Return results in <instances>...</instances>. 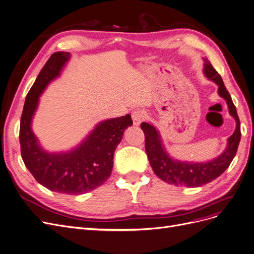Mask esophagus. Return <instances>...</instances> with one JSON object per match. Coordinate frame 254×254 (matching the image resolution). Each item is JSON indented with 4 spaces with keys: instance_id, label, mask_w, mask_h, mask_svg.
Segmentation results:
<instances>
[{
    "instance_id": "obj_1",
    "label": "esophagus",
    "mask_w": 254,
    "mask_h": 254,
    "mask_svg": "<svg viewBox=\"0 0 254 254\" xmlns=\"http://www.w3.org/2000/svg\"><path fill=\"white\" fill-rule=\"evenodd\" d=\"M143 118H144V114L142 111L137 110V111H134L133 113H132V120H133V124L135 126H138L141 123Z\"/></svg>"
}]
</instances>
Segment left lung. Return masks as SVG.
<instances>
[{
  "mask_svg": "<svg viewBox=\"0 0 254 254\" xmlns=\"http://www.w3.org/2000/svg\"><path fill=\"white\" fill-rule=\"evenodd\" d=\"M203 73L210 80H213L218 86V94L224 98L231 116L237 122L234 134L228 138L225 151L217 158L208 162L194 163L182 162L171 158L163 147L161 136L153 125L141 123L140 128L144 133V147L148 155V159L155 175L158 176L164 182L175 186L199 187L218 178L225 172L226 168L233 161L238 151L241 139L240 120L237 114L236 106L232 100L231 95L226 90L221 76L218 74L208 59H203Z\"/></svg>",
  "mask_w": 254,
  "mask_h": 254,
  "instance_id": "left-lung-1",
  "label": "left lung"
}]
</instances>
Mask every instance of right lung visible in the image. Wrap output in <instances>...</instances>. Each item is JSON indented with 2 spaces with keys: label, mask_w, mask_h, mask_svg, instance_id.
<instances>
[{
  "label": "right lung",
  "mask_w": 254,
  "mask_h": 254,
  "mask_svg": "<svg viewBox=\"0 0 254 254\" xmlns=\"http://www.w3.org/2000/svg\"><path fill=\"white\" fill-rule=\"evenodd\" d=\"M69 58V53H55L41 69L26 97L19 142L22 160L38 183L52 191L76 195L96 189L110 178L116 148L125 129L133 122L130 115L103 121L75 149L65 153L45 152L33 133L32 119L39 96L60 75Z\"/></svg>",
  "instance_id": "right-lung-1"
}]
</instances>
